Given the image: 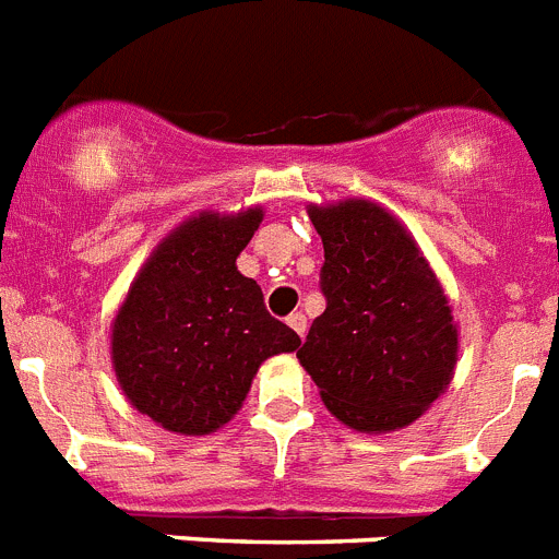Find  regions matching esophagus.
<instances>
[{"mask_svg": "<svg viewBox=\"0 0 559 559\" xmlns=\"http://www.w3.org/2000/svg\"><path fill=\"white\" fill-rule=\"evenodd\" d=\"M288 324H290V330H294L296 335H302V338H305V333H308V319H305L302 313H290Z\"/></svg>", "mask_w": 559, "mask_h": 559, "instance_id": "1", "label": "esophagus"}]
</instances>
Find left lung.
<instances>
[{"label": "left lung", "mask_w": 559, "mask_h": 559, "mask_svg": "<svg viewBox=\"0 0 559 559\" xmlns=\"http://www.w3.org/2000/svg\"><path fill=\"white\" fill-rule=\"evenodd\" d=\"M322 235L324 313L296 358L344 426L389 433L412 426L453 378L451 305L414 237L364 199L310 206Z\"/></svg>", "instance_id": "left-lung-1"}]
</instances>
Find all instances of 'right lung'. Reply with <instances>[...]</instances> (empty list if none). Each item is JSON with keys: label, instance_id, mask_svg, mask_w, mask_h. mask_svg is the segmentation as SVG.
<instances>
[{"label": "right lung", "instance_id": "right-lung-1", "mask_svg": "<svg viewBox=\"0 0 559 559\" xmlns=\"http://www.w3.org/2000/svg\"><path fill=\"white\" fill-rule=\"evenodd\" d=\"M263 210L201 212L162 240L111 328V360L136 412L187 437L226 426L271 355L302 338L265 310L263 290L237 271Z\"/></svg>", "mask_w": 559, "mask_h": 559}]
</instances>
